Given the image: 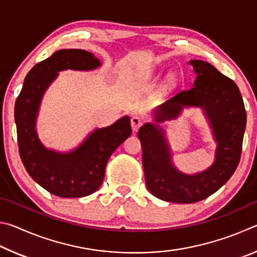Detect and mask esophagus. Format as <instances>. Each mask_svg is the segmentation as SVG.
<instances>
[{
    "mask_svg": "<svg viewBox=\"0 0 257 257\" xmlns=\"http://www.w3.org/2000/svg\"><path fill=\"white\" fill-rule=\"evenodd\" d=\"M143 124V120L139 118V116H133L132 118V128L134 132H137V130L141 128V125Z\"/></svg>",
    "mask_w": 257,
    "mask_h": 257,
    "instance_id": "esophagus-1",
    "label": "esophagus"
}]
</instances>
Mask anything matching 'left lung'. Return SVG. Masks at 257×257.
Returning <instances> with one entry per match:
<instances>
[{"mask_svg": "<svg viewBox=\"0 0 257 257\" xmlns=\"http://www.w3.org/2000/svg\"><path fill=\"white\" fill-rule=\"evenodd\" d=\"M190 64L196 73L194 86L162 104L155 121L176 119L186 106L202 107L217 144L214 163L203 172L185 175L171 162L162 128L146 123L138 132L147 189L162 201L179 204L205 199L230 179L240 160L246 128L245 105L233 80L202 60Z\"/></svg>", "mask_w": 257, "mask_h": 257, "instance_id": "obj_1", "label": "left lung"}]
</instances>
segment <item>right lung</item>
<instances>
[{"label":"right lung","instance_id":"add662e5","mask_svg":"<svg viewBox=\"0 0 257 257\" xmlns=\"http://www.w3.org/2000/svg\"><path fill=\"white\" fill-rule=\"evenodd\" d=\"M101 62L84 50H60L37 63L25 78L16 101L15 120L21 161L29 176L59 197H84L102 185L111 154L130 135L128 115L105 128H97L69 153L47 150L38 139L36 118L43 95L59 71L93 70Z\"/></svg>","mask_w":257,"mask_h":257}]
</instances>
